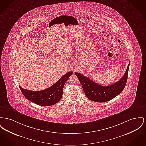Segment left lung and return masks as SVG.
Segmentation results:
<instances>
[{"instance_id":"obj_1","label":"left lung","mask_w":146,"mask_h":146,"mask_svg":"<svg viewBox=\"0 0 146 146\" xmlns=\"http://www.w3.org/2000/svg\"><path fill=\"white\" fill-rule=\"evenodd\" d=\"M129 64L130 62L120 80L110 86H100L82 74L75 72V74L82 86L86 97L95 102L103 103L111 100L122 92L126 84Z\"/></svg>"}]
</instances>
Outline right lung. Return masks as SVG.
<instances>
[{"label":"right lung","mask_w":146,"mask_h":146,"mask_svg":"<svg viewBox=\"0 0 146 146\" xmlns=\"http://www.w3.org/2000/svg\"><path fill=\"white\" fill-rule=\"evenodd\" d=\"M72 73V72L67 73L56 83L43 90L32 91L24 89L20 86L19 88L23 94L29 100L41 106H51L60 100L64 86Z\"/></svg>","instance_id":"add662e5"}]
</instances>
